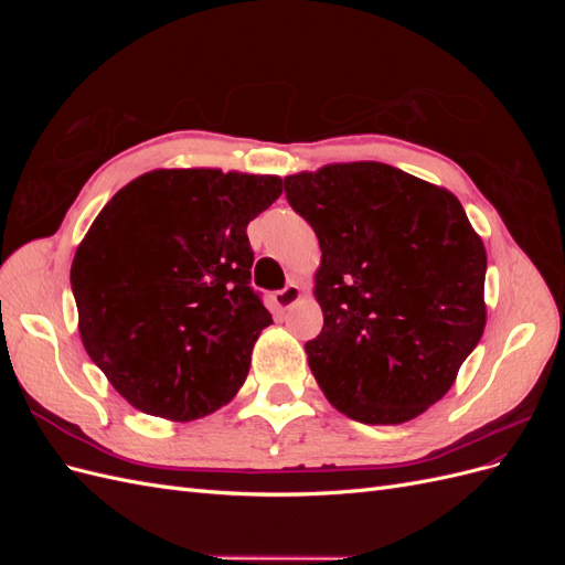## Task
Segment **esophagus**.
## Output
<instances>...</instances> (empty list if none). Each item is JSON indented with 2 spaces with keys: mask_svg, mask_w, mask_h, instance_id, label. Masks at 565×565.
<instances>
[{
  "mask_svg": "<svg viewBox=\"0 0 565 565\" xmlns=\"http://www.w3.org/2000/svg\"><path fill=\"white\" fill-rule=\"evenodd\" d=\"M273 299H276L278 309H289V306L301 299V287L297 282H289L287 287L278 289V292L273 295Z\"/></svg>",
  "mask_w": 565,
  "mask_h": 565,
  "instance_id": "34e87169",
  "label": "esophagus"
}]
</instances>
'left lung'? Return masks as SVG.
<instances>
[{
    "instance_id": "obj_1",
    "label": "left lung",
    "mask_w": 565,
    "mask_h": 565,
    "mask_svg": "<svg viewBox=\"0 0 565 565\" xmlns=\"http://www.w3.org/2000/svg\"><path fill=\"white\" fill-rule=\"evenodd\" d=\"M320 243L322 330L306 341L328 401L363 424L438 403L486 330L483 241L459 200L384 162L285 177Z\"/></svg>"
}]
</instances>
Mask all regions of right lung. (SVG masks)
Masks as SVG:
<instances>
[{"label": "right lung", "instance_id": "right-lung-1", "mask_svg": "<svg viewBox=\"0 0 565 565\" xmlns=\"http://www.w3.org/2000/svg\"><path fill=\"white\" fill-rule=\"evenodd\" d=\"M280 193V177L156 169L94 218L71 268L79 337L129 405L191 422L243 386L273 322L247 224Z\"/></svg>", "mask_w": 565, "mask_h": 565}]
</instances>
